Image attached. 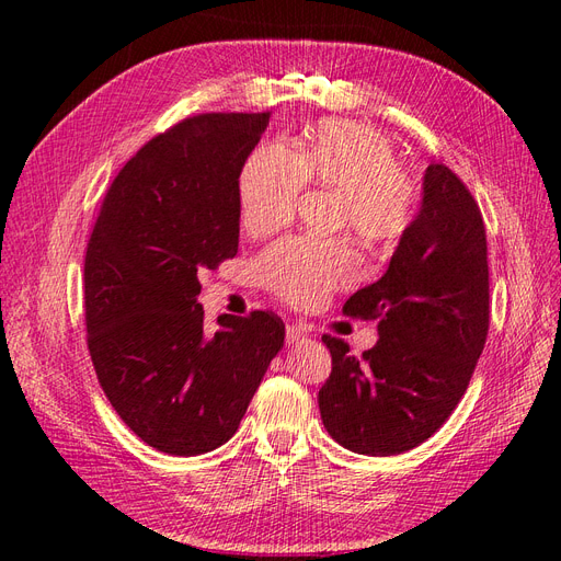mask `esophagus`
I'll return each mask as SVG.
<instances>
[{"label":"esophagus","mask_w":561,"mask_h":561,"mask_svg":"<svg viewBox=\"0 0 561 561\" xmlns=\"http://www.w3.org/2000/svg\"><path fill=\"white\" fill-rule=\"evenodd\" d=\"M285 336H287V344H299L309 336V328L301 325V322H290L285 330Z\"/></svg>","instance_id":"34e87169"}]
</instances>
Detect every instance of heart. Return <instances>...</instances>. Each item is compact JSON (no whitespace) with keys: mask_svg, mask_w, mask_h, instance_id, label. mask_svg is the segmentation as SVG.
Masks as SVG:
<instances>
[{"mask_svg":"<svg viewBox=\"0 0 561 561\" xmlns=\"http://www.w3.org/2000/svg\"><path fill=\"white\" fill-rule=\"evenodd\" d=\"M332 192V227L367 245H393L410 231L419 184L398 165L386 135L358 122L328 118L297 149L262 142L239 175L241 222L271 233L290 222L304 190ZM254 274L268 293L295 307H311L355 276V252L344 239H285L266 248Z\"/></svg>","mask_w":561,"mask_h":561,"instance_id":"obj_1","label":"heart"}]
</instances>
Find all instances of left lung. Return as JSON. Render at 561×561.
<instances>
[{
  "mask_svg": "<svg viewBox=\"0 0 561 561\" xmlns=\"http://www.w3.org/2000/svg\"><path fill=\"white\" fill-rule=\"evenodd\" d=\"M344 316L379 320V342L355 358L344 339L322 334L332 353L318 393L328 433L367 456L419 447L463 398L489 332L484 219L445 163L428 165L421 210L388 271Z\"/></svg>",
  "mask_w": 561,
  "mask_h": 561,
  "instance_id": "obj_1",
  "label": "left lung"
}]
</instances>
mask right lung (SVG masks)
I'll list each match as a JSON object with an SVG mask.
<instances>
[{
	"label": "right lung",
	"instance_id": "obj_1",
	"mask_svg": "<svg viewBox=\"0 0 561 561\" xmlns=\"http://www.w3.org/2000/svg\"><path fill=\"white\" fill-rule=\"evenodd\" d=\"M271 112L186 116L103 198L83 260L87 344L110 404L142 443L196 456L239 431L283 346L271 311L203 328L198 276L239 252V175Z\"/></svg>",
	"mask_w": 561,
	"mask_h": 561
}]
</instances>
